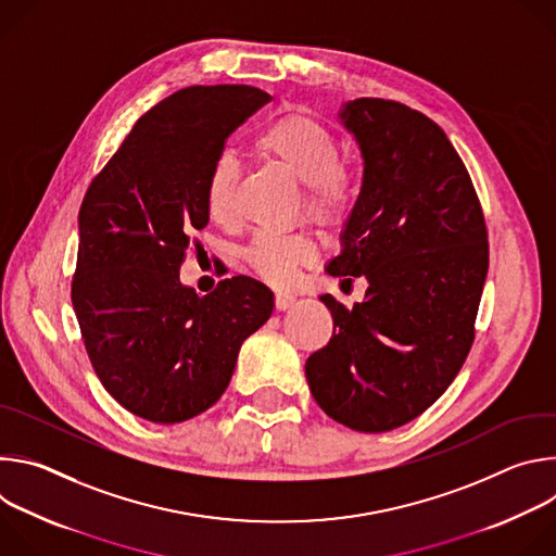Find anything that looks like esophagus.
Segmentation results:
<instances>
[{"mask_svg":"<svg viewBox=\"0 0 556 556\" xmlns=\"http://www.w3.org/2000/svg\"><path fill=\"white\" fill-rule=\"evenodd\" d=\"M294 305V296L292 294H288V292H277L275 294V307L279 309V312H283V309H288V307H292Z\"/></svg>","mask_w":556,"mask_h":556,"instance_id":"34e87169","label":"esophagus"}]
</instances>
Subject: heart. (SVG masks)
Instances as JSON below:
<instances>
[{
	"label": "heart",
	"mask_w": 556,
	"mask_h": 556,
	"mask_svg": "<svg viewBox=\"0 0 556 556\" xmlns=\"http://www.w3.org/2000/svg\"><path fill=\"white\" fill-rule=\"evenodd\" d=\"M255 151L303 182V213L314 224L337 228L348 219L356 195L354 178L339 163L334 134L319 121L305 114H283L257 134ZM237 178L240 169L235 157L222 153L211 165L204 187V204L211 219H232ZM314 257L316 247L305 232H260L244 251L251 270L279 288L290 286L296 273L312 264Z\"/></svg>",
	"instance_id": "b5f03b06"
}]
</instances>
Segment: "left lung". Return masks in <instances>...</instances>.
Instances as JSON below:
<instances>
[{"label":"left lung","mask_w":556,"mask_h":556,"mask_svg":"<svg viewBox=\"0 0 556 556\" xmlns=\"http://www.w3.org/2000/svg\"><path fill=\"white\" fill-rule=\"evenodd\" d=\"M363 155V185L332 277H365V301L332 294L334 332L305 361L319 407L382 433L427 412L462 369L486 273V222L451 140L422 112L384 99L341 110Z\"/></svg>","instance_id":"8db88e82"}]
</instances>
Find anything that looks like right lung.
<instances>
[{"mask_svg": "<svg viewBox=\"0 0 556 556\" xmlns=\"http://www.w3.org/2000/svg\"><path fill=\"white\" fill-rule=\"evenodd\" d=\"M270 94L191 86L142 114L78 211L72 305L92 367L127 412L185 422L219 401L242 343L273 314V292L237 275L200 296L180 283L204 187L226 138Z\"/></svg>", "mask_w": 556, "mask_h": 556, "instance_id": "1", "label": "right lung"}]
</instances>
